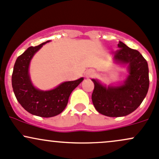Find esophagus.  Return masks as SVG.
I'll return each instance as SVG.
<instances>
[{
    "label": "esophagus",
    "instance_id": "1",
    "mask_svg": "<svg viewBox=\"0 0 159 159\" xmlns=\"http://www.w3.org/2000/svg\"><path fill=\"white\" fill-rule=\"evenodd\" d=\"M94 75H95V71L92 69L88 70V71H86V73H85V76H86L87 78H91V77L94 76Z\"/></svg>",
    "mask_w": 159,
    "mask_h": 159
}]
</instances>
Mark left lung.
Listing matches in <instances>:
<instances>
[{
    "instance_id": "8db88e82",
    "label": "left lung",
    "mask_w": 159,
    "mask_h": 159,
    "mask_svg": "<svg viewBox=\"0 0 159 159\" xmlns=\"http://www.w3.org/2000/svg\"><path fill=\"white\" fill-rule=\"evenodd\" d=\"M114 58L119 62L129 64V75L119 87H103L96 80L91 99L95 109L110 117H119L136 110L146 98L149 86L148 63L136 49L129 48L122 42Z\"/></svg>"
}]
</instances>
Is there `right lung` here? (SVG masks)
Returning a JSON list of instances; mask_svg holds the SVG:
<instances>
[{"label":"right lung","mask_w":159,"mask_h":159,"mask_svg":"<svg viewBox=\"0 0 159 159\" xmlns=\"http://www.w3.org/2000/svg\"><path fill=\"white\" fill-rule=\"evenodd\" d=\"M46 41L36 46H30L16 60L12 74V87L16 100L31 114L41 117H52L59 114L66 107L73 90L84 78L66 81L48 91L36 89L30 79L28 68L33 55Z\"/></svg>","instance_id":"1"}]
</instances>
